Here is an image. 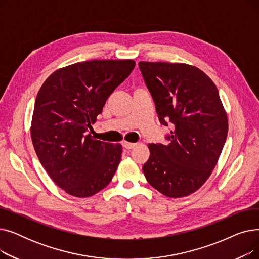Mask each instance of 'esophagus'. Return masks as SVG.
<instances>
[{"label":"esophagus","mask_w":259,"mask_h":259,"mask_svg":"<svg viewBox=\"0 0 259 259\" xmlns=\"http://www.w3.org/2000/svg\"><path fill=\"white\" fill-rule=\"evenodd\" d=\"M135 145H137V144H134V143H128V142H122V147L128 149V150H130V149L134 148Z\"/></svg>","instance_id":"34e87169"}]
</instances>
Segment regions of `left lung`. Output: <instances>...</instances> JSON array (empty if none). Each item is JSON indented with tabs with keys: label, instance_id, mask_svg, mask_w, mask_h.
I'll return each instance as SVG.
<instances>
[{
	"label": "left lung",
	"instance_id": "1",
	"mask_svg": "<svg viewBox=\"0 0 259 259\" xmlns=\"http://www.w3.org/2000/svg\"><path fill=\"white\" fill-rule=\"evenodd\" d=\"M161 125L172 124L168 145L149 144L147 182L168 197L195 192L209 179L228 134V118L212 79L182 63L140 62Z\"/></svg>",
	"mask_w": 259,
	"mask_h": 259
}]
</instances>
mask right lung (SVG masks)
<instances>
[{
	"label": "right lung",
	"instance_id": "add662e5",
	"mask_svg": "<svg viewBox=\"0 0 259 259\" xmlns=\"http://www.w3.org/2000/svg\"><path fill=\"white\" fill-rule=\"evenodd\" d=\"M132 60H93L54 71L34 103L31 140L51 180L75 197H89L111 182L121 145L92 139L89 130L110 94L133 70Z\"/></svg>",
	"mask_w": 259,
	"mask_h": 259
}]
</instances>
